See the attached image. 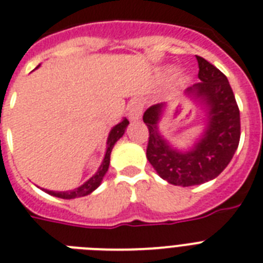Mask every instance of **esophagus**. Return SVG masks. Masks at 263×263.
<instances>
[{
    "label": "esophagus",
    "mask_w": 263,
    "mask_h": 263,
    "mask_svg": "<svg viewBox=\"0 0 263 263\" xmlns=\"http://www.w3.org/2000/svg\"><path fill=\"white\" fill-rule=\"evenodd\" d=\"M143 113V102L140 100H134L128 109V119L131 121L140 120Z\"/></svg>",
    "instance_id": "esophagus-1"
}]
</instances>
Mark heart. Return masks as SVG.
Returning <instances> with one entry per match:
<instances>
[{
  "instance_id": "obj_1",
  "label": "heart",
  "mask_w": 263,
  "mask_h": 263,
  "mask_svg": "<svg viewBox=\"0 0 263 263\" xmlns=\"http://www.w3.org/2000/svg\"><path fill=\"white\" fill-rule=\"evenodd\" d=\"M180 80H181V82H185V81L187 80V77L185 76V74H181V77H180Z\"/></svg>"
}]
</instances>
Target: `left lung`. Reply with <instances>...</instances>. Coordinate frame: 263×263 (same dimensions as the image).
Listing matches in <instances>:
<instances>
[{"instance_id": "left-lung-1", "label": "left lung", "mask_w": 263, "mask_h": 263, "mask_svg": "<svg viewBox=\"0 0 263 263\" xmlns=\"http://www.w3.org/2000/svg\"><path fill=\"white\" fill-rule=\"evenodd\" d=\"M198 62L201 82L187 87L185 96L204 109V129L193 146L177 148L159 131L167 102L150 106L143 115L150 138L147 159L158 176L177 186H193L216 178L231 162L240 139V115L227 77L204 58Z\"/></svg>"}]
</instances>
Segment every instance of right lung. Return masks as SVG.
Segmentation results:
<instances>
[{"mask_svg":"<svg viewBox=\"0 0 263 263\" xmlns=\"http://www.w3.org/2000/svg\"><path fill=\"white\" fill-rule=\"evenodd\" d=\"M39 66H37V67H39ZM37 67H36V69H37ZM128 124H129V121L124 117L119 124H116L112 129H110L109 135H108V140H106L105 155H104V159H102L101 165H100L98 170L96 172V174H93V176H91L86 182H83L81 186L76 187V189H72V191L55 192V191H48V189H43V191L46 192V193L51 194V196H55V197H59V198H65V200L83 197V196H87V194H90L91 192H95L96 189L101 185L102 180H104V177H105L106 172H108V168H109L110 153H112L113 146L116 144V142L121 138V136L124 135L125 128L128 127Z\"/></svg>","mask_w":263,"mask_h":263,"instance_id":"obj_1","label":"right lung"}]
</instances>
